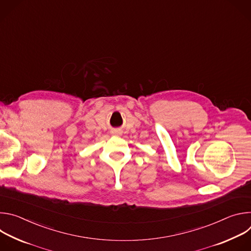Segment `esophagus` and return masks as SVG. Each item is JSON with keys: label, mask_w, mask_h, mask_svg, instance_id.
<instances>
[{"label": "esophagus", "mask_w": 251, "mask_h": 251, "mask_svg": "<svg viewBox=\"0 0 251 251\" xmlns=\"http://www.w3.org/2000/svg\"><path fill=\"white\" fill-rule=\"evenodd\" d=\"M114 133V135H118L119 134V132H117V131H115V132H113Z\"/></svg>", "instance_id": "obj_1"}]
</instances>
